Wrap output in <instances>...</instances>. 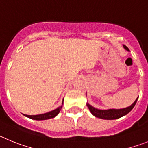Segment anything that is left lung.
Returning <instances> with one entry per match:
<instances>
[{
  "instance_id": "1",
  "label": "left lung",
  "mask_w": 148,
  "mask_h": 148,
  "mask_svg": "<svg viewBox=\"0 0 148 148\" xmlns=\"http://www.w3.org/2000/svg\"><path fill=\"white\" fill-rule=\"evenodd\" d=\"M124 47L125 49L129 51V49L126 46L124 45ZM138 98L136 100L134 101L133 104L128 108H124V109H119V110H115V109H110V110H98L96 108H93L92 106L90 105L89 104H87L89 110H90L91 113L94 116L97 117V118L102 119H108V120H112V119H116L121 118L122 116H125L128 113H130V111L132 110L134 106L136 104V101L138 100Z\"/></svg>"
}]
</instances>
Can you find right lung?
<instances>
[{
	"label": "right lung",
	"mask_w": 148,
	"mask_h": 148,
	"mask_svg": "<svg viewBox=\"0 0 148 148\" xmlns=\"http://www.w3.org/2000/svg\"><path fill=\"white\" fill-rule=\"evenodd\" d=\"M63 105V103H62ZM62 105L59 108H58L57 109L54 110L53 111H50V112H48L47 113H44V114H40V115H36V116H29V115H24L25 116L28 117L29 119H32L34 120H46V119H49L54 118L56 117L57 115L59 113L60 110L62 108Z\"/></svg>",
	"instance_id": "right-lung-1"
}]
</instances>
